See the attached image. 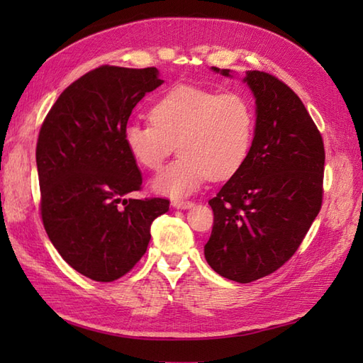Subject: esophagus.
<instances>
[{"mask_svg": "<svg viewBox=\"0 0 363 363\" xmlns=\"http://www.w3.org/2000/svg\"><path fill=\"white\" fill-rule=\"evenodd\" d=\"M173 207H176V209H190V207H194V201H184V199H174V201L172 203Z\"/></svg>", "mask_w": 363, "mask_h": 363, "instance_id": "esophagus-1", "label": "esophagus"}]
</instances>
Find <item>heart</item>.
Returning <instances> with one entry per match:
<instances>
[{"mask_svg": "<svg viewBox=\"0 0 363 363\" xmlns=\"http://www.w3.org/2000/svg\"><path fill=\"white\" fill-rule=\"evenodd\" d=\"M150 123L125 128V145L138 165L157 172L169 154L179 151L152 187L159 194L181 198L194 194L209 177L225 181L248 159L256 111L242 91H225L201 86H176L156 99Z\"/></svg>", "mask_w": 363, "mask_h": 363, "instance_id": "obj_1", "label": "heart"}]
</instances>
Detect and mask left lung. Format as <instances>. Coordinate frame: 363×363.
Wrapping results in <instances>:
<instances>
[{
  "instance_id": "8db88e82",
  "label": "left lung",
  "mask_w": 363,
  "mask_h": 363,
  "mask_svg": "<svg viewBox=\"0 0 363 363\" xmlns=\"http://www.w3.org/2000/svg\"><path fill=\"white\" fill-rule=\"evenodd\" d=\"M245 81L256 96V134L245 165L209 201L204 246L207 264L240 284L274 273L296 252L321 209L325 176V143L299 96L265 72L248 70Z\"/></svg>"
}]
</instances>
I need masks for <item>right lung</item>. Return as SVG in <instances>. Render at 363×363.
Listing matches in <instances>:
<instances>
[{
  "label": "right lung",
  "instance_id": "add662e5",
  "mask_svg": "<svg viewBox=\"0 0 363 363\" xmlns=\"http://www.w3.org/2000/svg\"><path fill=\"white\" fill-rule=\"evenodd\" d=\"M162 82L154 67H98L60 94L38 133L43 228L67 264L98 282L135 267L151 223L169 207L167 198L123 199L142 189L123 133L137 103Z\"/></svg>",
  "mask_w": 363,
  "mask_h": 363
}]
</instances>
